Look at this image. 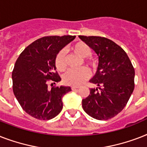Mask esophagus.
<instances>
[{"label":"esophagus","instance_id":"34e87169","mask_svg":"<svg viewBox=\"0 0 147 147\" xmlns=\"http://www.w3.org/2000/svg\"><path fill=\"white\" fill-rule=\"evenodd\" d=\"M78 88H79L78 86H74L73 85V86H71V90H76V89H78Z\"/></svg>","mask_w":147,"mask_h":147}]
</instances>
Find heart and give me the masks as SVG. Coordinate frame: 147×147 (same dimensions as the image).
I'll use <instances>...</instances> for the list:
<instances>
[{"mask_svg":"<svg viewBox=\"0 0 147 147\" xmlns=\"http://www.w3.org/2000/svg\"><path fill=\"white\" fill-rule=\"evenodd\" d=\"M71 49L77 55L84 59L85 64L92 69L93 70L98 68V61L93 58H88L92 54L91 47L85 42H78L71 47ZM55 65L59 71H64L66 69V58L64 49H61L57 53L55 58ZM90 76L89 70L82 67L79 69H70L63 76V82L65 84L69 85H79L87 79Z\"/></svg>","mask_w":147,"mask_h":147,"instance_id":"heart-1","label":"heart"}]
</instances>
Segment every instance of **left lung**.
<instances>
[{
    "mask_svg": "<svg viewBox=\"0 0 147 147\" xmlns=\"http://www.w3.org/2000/svg\"><path fill=\"white\" fill-rule=\"evenodd\" d=\"M98 55L95 76L90 80L99 87L91 88L82 100L83 110L97 120H108L125 107L134 89L135 71L127 53L112 40L101 36H79Z\"/></svg>",
    "mask_w": 147,
    "mask_h": 147,
    "instance_id": "1",
    "label": "left lung"
}]
</instances>
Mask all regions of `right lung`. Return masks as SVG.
<instances>
[{
	"label": "right lung",
	"instance_id": "1",
	"mask_svg": "<svg viewBox=\"0 0 147 147\" xmlns=\"http://www.w3.org/2000/svg\"><path fill=\"white\" fill-rule=\"evenodd\" d=\"M76 36H49L38 39L24 49L12 71L13 91L24 111L38 120H50L62 109V97L70 87L51 85L61 80L56 71L57 53Z\"/></svg>",
	"mask_w": 147,
	"mask_h": 147
}]
</instances>
